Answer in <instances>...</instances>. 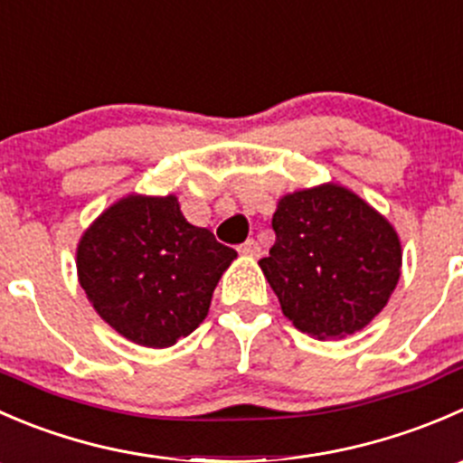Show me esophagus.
I'll use <instances>...</instances> for the list:
<instances>
[{
    "label": "esophagus",
    "mask_w": 463,
    "mask_h": 463,
    "mask_svg": "<svg viewBox=\"0 0 463 463\" xmlns=\"http://www.w3.org/2000/svg\"><path fill=\"white\" fill-rule=\"evenodd\" d=\"M238 251H241L242 256H250V259H254V256H259L260 247H259V242H256L254 238H251V241H245V242H242V245L238 247Z\"/></svg>",
    "instance_id": "1"
}]
</instances>
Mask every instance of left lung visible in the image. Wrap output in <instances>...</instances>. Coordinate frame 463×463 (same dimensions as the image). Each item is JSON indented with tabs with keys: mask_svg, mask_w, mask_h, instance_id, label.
Listing matches in <instances>:
<instances>
[{
	"mask_svg": "<svg viewBox=\"0 0 463 463\" xmlns=\"http://www.w3.org/2000/svg\"><path fill=\"white\" fill-rule=\"evenodd\" d=\"M272 230L259 265L301 333L354 335L385 308L401 279V241L354 191L331 182L283 195Z\"/></svg>",
	"mask_w": 463,
	"mask_h": 463,
	"instance_id": "left-lung-1",
	"label": "left lung"
}]
</instances>
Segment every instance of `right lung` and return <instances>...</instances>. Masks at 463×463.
Wrapping results in <instances>:
<instances>
[{"label":"right lung","instance_id":"add662e5","mask_svg":"<svg viewBox=\"0 0 463 463\" xmlns=\"http://www.w3.org/2000/svg\"><path fill=\"white\" fill-rule=\"evenodd\" d=\"M236 250L182 216L175 195H126L76 250L80 288L103 322L148 349H166L204 322Z\"/></svg>","mask_w":463,"mask_h":463}]
</instances>
